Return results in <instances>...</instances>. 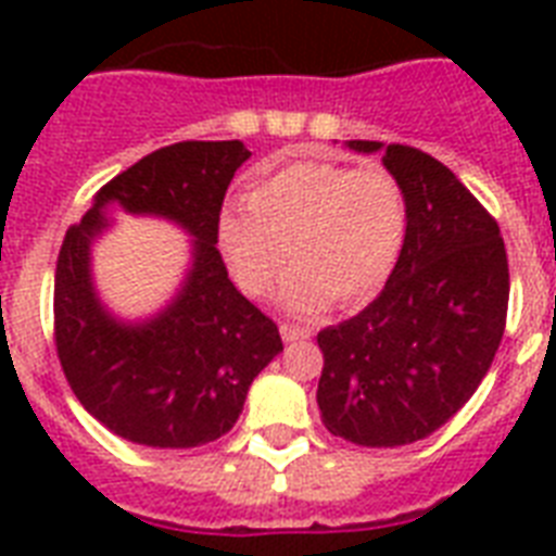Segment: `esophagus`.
Masks as SVG:
<instances>
[{
	"label": "esophagus",
	"instance_id": "1",
	"mask_svg": "<svg viewBox=\"0 0 556 556\" xmlns=\"http://www.w3.org/2000/svg\"><path fill=\"white\" fill-rule=\"evenodd\" d=\"M279 334L286 343H296V340H308L314 334L312 329H305V326H294V323H282L279 326Z\"/></svg>",
	"mask_w": 556,
	"mask_h": 556
}]
</instances>
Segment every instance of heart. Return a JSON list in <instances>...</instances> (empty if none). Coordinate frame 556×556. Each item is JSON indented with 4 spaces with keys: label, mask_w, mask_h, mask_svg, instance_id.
I'll return each instance as SVG.
<instances>
[{
    "label": "heart",
    "mask_w": 556,
    "mask_h": 556,
    "mask_svg": "<svg viewBox=\"0 0 556 556\" xmlns=\"http://www.w3.org/2000/svg\"><path fill=\"white\" fill-rule=\"evenodd\" d=\"M406 236L404 187L387 167L294 161L260 178L248 210H227L218 244L248 296H265L291 265L294 312L366 303L395 268Z\"/></svg>",
    "instance_id": "heart-1"
}]
</instances>
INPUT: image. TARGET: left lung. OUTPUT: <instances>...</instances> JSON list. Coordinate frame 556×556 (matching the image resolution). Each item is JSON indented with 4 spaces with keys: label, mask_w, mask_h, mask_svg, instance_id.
Wrapping results in <instances>:
<instances>
[{
    "label": "left lung",
    "mask_w": 556,
    "mask_h": 556,
    "mask_svg": "<svg viewBox=\"0 0 556 556\" xmlns=\"http://www.w3.org/2000/svg\"><path fill=\"white\" fill-rule=\"evenodd\" d=\"M383 164L406 195L401 256L364 312L317 334L323 421L361 447L427 439L470 401L502 343L510 294L505 242L482 201L406 143H389Z\"/></svg>",
    "instance_id": "8db88e82"
}]
</instances>
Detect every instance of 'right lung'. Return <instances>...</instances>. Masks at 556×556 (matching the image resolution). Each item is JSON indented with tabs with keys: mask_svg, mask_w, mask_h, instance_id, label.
I'll list each match as a JSON object with an SVG mask.
<instances>
[{
	"mask_svg": "<svg viewBox=\"0 0 556 556\" xmlns=\"http://www.w3.org/2000/svg\"><path fill=\"white\" fill-rule=\"evenodd\" d=\"M242 141H181L143 155L91 199L68 227L54 274V346L68 387L106 430L143 447H199L236 424L253 378L282 352L277 323L244 300L218 253ZM109 208L155 212L197 236V262L176 304L124 327L90 291L88 244Z\"/></svg>",
	"mask_w": 556,
	"mask_h": 556,
	"instance_id": "right-lung-1",
	"label": "right lung"
}]
</instances>
